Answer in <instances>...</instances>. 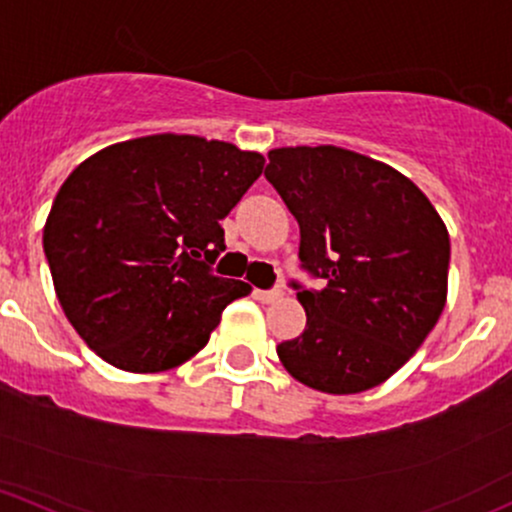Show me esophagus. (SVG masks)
Listing matches in <instances>:
<instances>
[{
    "mask_svg": "<svg viewBox=\"0 0 512 512\" xmlns=\"http://www.w3.org/2000/svg\"><path fill=\"white\" fill-rule=\"evenodd\" d=\"M282 289H257L255 292V297L262 301V304H272V301H277V299H282Z\"/></svg>",
    "mask_w": 512,
    "mask_h": 512,
    "instance_id": "34e87169",
    "label": "esophagus"
}]
</instances>
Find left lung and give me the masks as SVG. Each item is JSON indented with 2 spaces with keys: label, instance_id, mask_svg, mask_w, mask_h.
I'll list each match as a JSON object with an SVG mask.
<instances>
[{
  "label": "left lung",
  "instance_id": "left-lung-1",
  "mask_svg": "<svg viewBox=\"0 0 512 512\" xmlns=\"http://www.w3.org/2000/svg\"><path fill=\"white\" fill-rule=\"evenodd\" d=\"M265 176L299 223L301 270L326 282H292L306 328L279 343V360L331 395L385 383L444 311V220L400 171L331 144L272 149Z\"/></svg>",
  "mask_w": 512,
  "mask_h": 512
}]
</instances>
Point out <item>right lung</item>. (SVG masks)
<instances>
[{
  "mask_svg": "<svg viewBox=\"0 0 512 512\" xmlns=\"http://www.w3.org/2000/svg\"><path fill=\"white\" fill-rule=\"evenodd\" d=\"M265 157L193 134L100 149L63 181L43 252L78 336L115 368L159 373L193 358L250 284L213 274L225 218Z\"/></svg>",
  "mask_w": 512,
  "mask_h": 512,
  "instance_id": "1",
  "label": "right lung"
}]
</instances>
